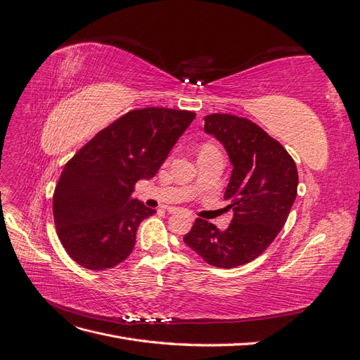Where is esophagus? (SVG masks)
I'll return each mask as SVG.
<instances>
[{
  "label": "esophagus",
  "mask_w": 360,
  "mask_h": 360,
  "mask_svg": "<svg viewBox=\"0 0 360 360\" xmlns=\"http://www.w3.org/2000/svg\"><path fill=\"white\" fill-rule=\"evenodd\" d=\"M167 212H168V213H177V212H179V209H176V207H168V209H167ZM188 217H189V219H191V221H193V214L188 213Z\"/></svg>",
  "instance_id": "1"
}]
</instances>
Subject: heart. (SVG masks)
<instances>
[{
	"instance_id": "b5f03b06",
	"label": "heart",
	"mask_w": 360,
	"mask_h": 360,
	"mask_svg": "<svg viewBox=\"0 0 360 360\" xmlns=\"http://www.w3.org/2000/svg\"><path fill=\"white\" fill-rule=\"evenodd\" d=\"M204 147H213V146H212V144H205ZM204 147H202V148H204Z\"/></svg>"
}]
</instances>
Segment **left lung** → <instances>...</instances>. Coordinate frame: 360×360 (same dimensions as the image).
<instances>
[{
	"instance_id": "8db88e82",
	"label": "left lung",
	"mask_w": 360,
	"mask_h": 360,
	"mask_svg": "<svg viewBox=\"0 0 360 360\" xmlns=\"http://www.w3.org/2000/svg\"><path fill=\"white\" fill-rule=\"evenodd\" d=\"M204 122L233 163L224 200L234 214L225 231L198 217L183 240L210 266L233 269L250 263L275 240L296 200L299 174L284 146L250 120L210 114Z\"/></svg>"
}]
</instances>
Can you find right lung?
<instances>
[{
	"label": "right lung",
	"mask_w": 360,
	"mask_h": 360,
	"mask_svg": "<svg viewBox=\"0 0 360 360\" xmlns=\"http://www.w3.org/2000/svg\"><path fill=\"white\" fill-rule=\"evenodd\" d=\"M195 112L132 110L96 134L61 172L53 191V222L63 248L79 266L106 270L135 246L139 224L156 210L130 195L151 179Z\"/></svg>",
	"instance_id": "1"
}]
</instances>
